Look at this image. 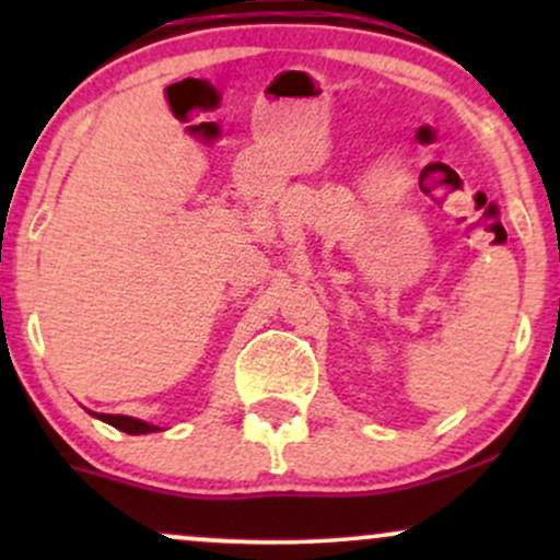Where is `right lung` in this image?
I'll use <instances>...</instances> for the list:
<instances>
[{"label": "right lung", "instance_id": "add662e5", "mask_svg": "<svg viewBox=\"0 0 560 560\" xmlns=\"http://www.w3.org/2000/svg\"><path fill=\"white\" fill-rule=\"evenodd\" d=\"M100 421L110 423V427L120 429L126 434H150V432H160V427H152V423L141 421V419H131V416H110V413H92Z\"/></svg>", "mask_w": 560, "mask_h": 560}]
</instances>
